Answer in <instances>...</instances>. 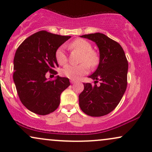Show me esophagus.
Listing matches in <instances>:
<instances>
[{
    "instance_id": "34e87169",
    "label": "esophagus",
    "mask_w": 152,
    "mask_h": 152,
    "mask_svg": "<svg viewBox=\"0 0 152 152\" xmlns=\"http://www.w3.org/2000/svg\"><path fill=\"white\" fill-rule=\"evenodd\" d=\"M70 81H71V83H72V84H73V83H76V81H75V80H72V79H71Z\"/></svg>"
}]
</instances>
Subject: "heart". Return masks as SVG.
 I'll return each instance as SVG.
<instances>
[{
  "label": "heart",
  "instance_id": "obj_1",
  "mask_svg": "<svg viewBox=\"0 0 152 152\" xmlns=\"http://www.w3.org/2000/svg\"><path fill=\"white\" fill-rule=\"evenodd\" d=\"M70 48L77 50L82 53L81 61L82 64L78 66L67 65L61 70V74L70 79H78L83 75L88 73L89 68L94 67L99 63V56L96 52L92 50L91 44L82 38H78L69 45ZM56 60L59 65H64L67 62V56L65 53V48L64 46H60L56 50L55 54Z\"/></svg>",
  "mask_w": 152,
  "mask_h": 152
}]
</instances>
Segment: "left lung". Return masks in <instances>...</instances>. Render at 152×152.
Segmentation results:
<instances>
[{
  "instance_id": "left-lung-1",
  "label": "left lung",
  "mask_w": 152,
  "mask_h": 152,
  "mask_svg": "<svg viewBox=\"0 0 152 152\" xmlns=\"http://www.w3.org/2000/svg\"><path fill=\"white\" fill-rule=\"evenodd\" d=\"M81 38L94 41L99 50L97 69L88 77L94 85L83 83L84 89L78 96L79 106L91 116H102L112 111L123 97L127 86L128 61L119 43L106 35L95 33ZM100 81V86L95 83Z\"/></svg>"
}]
</instances>
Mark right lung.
Wrapping results in <instances>:
<instances>
[{"mask_svg":"<svg viewBox=\"0 0 152 152\" xmlns=\"http://www.w3.org/2000/svg\"><path fill=\"white\" fill-rule=\"evenodd\" d=\"M70 38L41 31L26 38L16 50L13 81L20 102L35 114L46 115L55 111L61 94L70 86L68 78L58 76L50 81L46 77L48 71L56 74V51Z\"/></svg>","mask_w":152,"mask_h":152,"instance_id":"add662e5","label":"right lung"}]
</instances>
